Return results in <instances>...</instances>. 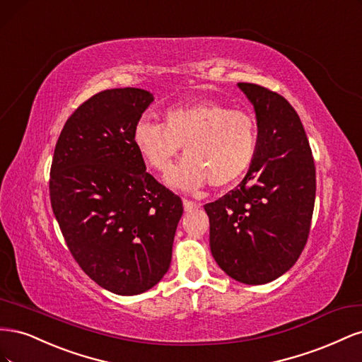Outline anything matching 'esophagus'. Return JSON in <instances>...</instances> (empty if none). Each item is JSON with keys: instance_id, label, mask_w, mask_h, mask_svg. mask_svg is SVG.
<instances>
[{"instance_id": "esophagus-1", "label": "esophagus", "mask_w": 362, "mask_h": 362, "mask_svg": "<svg viewBox=\"0 0 362 362\" xmlns=\"http://www.w3.org/2000/svg\"><path fill=\"white\" fill-rule=\"evenodd\" d=\"M182 204H184L185 211H193V210H198V208H199V204H196L190 199H182Z\"/></svg>"}]
</instances>
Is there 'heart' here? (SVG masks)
Instances as JSON below:
<instances>
[{"mask_svg":"<svg viewBox=\"0 0 362 362\" xmlns=\"http://www.w3.org/2000/svg\"><path fill=\"white\" fill-rule=\"evenodd\" d=\"M258 129L254 116L217 101L172 107L164 122L137 120L133 144L152 170L164 173L184 146L185 157L169 173V184L196 189L208 181L225 187L242 177L255 156Z\"/></svg>","mask_w":362,"mask_h":362,"instance_id":"b5f03b06","label":"heart"}]
</instances>
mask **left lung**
<instances>
[{"label": "left lung", "instance_id": "left-lung-1", "mask_svg": "<svg viewBox=\"0 0 362 362\" xmlns=\"http://www.w3.org/2000/svg\"><path fill=\"white\" fill-rule=\"evenodd\" d=\"M238 87L255 108V156L238 187L204 208L217 264L233 279L259 286L284 275L302 254L315 201V166L299 115L286 98L254 83Z\"/></svg>", "mask_w": 362, "mask_h": 362}]
</instances>
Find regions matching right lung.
Instances as JSON below:
<instances>
[{"label":"right lung","instance_id":"1","mask_svg":"<svg viewBox=\"0 0 362 362\" xmlns=\"http://www.w3.org/2000/svg\"><path fill=\"white\" fill-rule=\"evenodd\" d=\"M154 96L103 90L64 124L49 172V198L64 242L103 288L140 294L164 276L182 216L178 194L146 172L133 129Z\"/></svg>","mask_w":362,"mask_h":362}]
</instances>
